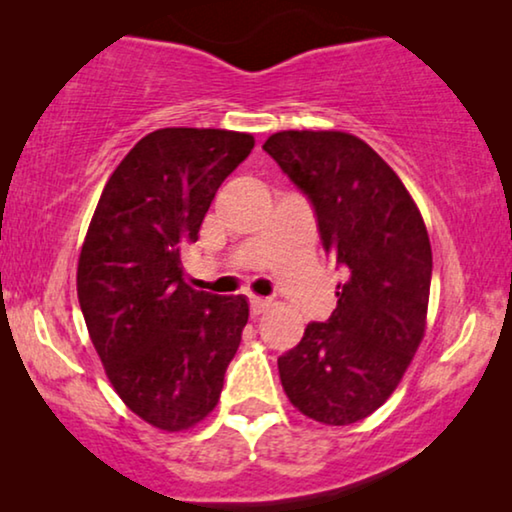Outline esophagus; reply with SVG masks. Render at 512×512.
<instances>
[{"label":"esophagus","mask_w":512,"mask_h":512,"mask_svg":"<svg viewBox=\"0 0 512 512\" xmlns=\"http://www.w3.org/2000/svg\"><path fill=\"white\" fill-rule=\"evenodd\" d=\"M268 307H270V300L254 296L251 298V317H258V314H263Z\"/></svg>","instance_id":"esophagus-1"}]
</instances>
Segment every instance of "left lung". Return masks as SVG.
Masks as SVG:
<instances>
[{
	"instance_id": "8db88e82",
	"label": "left lung",
	"mask_w": 512,
	"mask_h": 512,
	"mask_svg": "<svg viewBox=\"0 0 512 512\" xmlns=\"http://www.w3.org/2000/svg\"><path fill=\"white\" fill-rule=\"evenodd\" d=\"M312 202L326 254L347 282L328 321L277 359L289 401L328 426L373 415L401 382L424 338L431 242L398 174L338 130H284L263 144Z\"/></svg>"
}]
</instances>
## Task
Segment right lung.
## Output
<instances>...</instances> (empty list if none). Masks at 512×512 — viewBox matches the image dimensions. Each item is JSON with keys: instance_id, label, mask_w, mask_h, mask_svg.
<instances>
[{"instance_id": "obj_1", "label": "right lung", "mask_w": 512, "mask_h": 512, "mask_svg": "<svg viewBox=\"0 0 512 512\" xmlns=\"http://www.w3.org/2000/svg\"><path fill=\"white\" fill-rule=\"evenodd\" d=\"M251 149L247 132H151L109 177L81 247L76 291L90 340L116 394L156 429L202 422L240 347L247 298L188 286L181 249Z\"/></svg>"}]
</instances>
